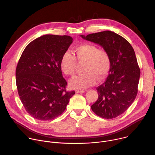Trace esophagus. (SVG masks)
Here are the masks:
<instances>
[{"mask_svg": "<svg viewBox=\"0 0 155 155\" xmlns=\"http://www.w3.org/2000/svg\"><path fill=\"white\" fill-rule=\"evenodd\" d=\"M75 92L77 93H85V91L84 90H76Z\"/></svg>", "mask_w": 155, "mask_h": 155, "instance_id": "esophagus-1", "label": "esophagus"}]
</instances>
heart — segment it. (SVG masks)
Segmentation results:
<instances>
[{
    "instance_id": "b5f03b06",
    "label": "heart",
    "mask_w": 155,
    "mask_h": 155,
    "mask_svg": "<svg viewBox=\"0 0 155 155\" xmlns=\"http://www.w3.org/2000/svg\"><path fill=\"white\" fill-rule=\"evenodd\" d=\"M75 56L65 52L61 59L62 72L67 75L75 74L77 62H85L84 74L77 75L69 80L70 87L83 90L94 85L97 80H102L107 75L111 66L110 56L104 49H100L92 44H83L74 49Z\"/></svg>"
}]
</instances>
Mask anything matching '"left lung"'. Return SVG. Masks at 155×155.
<instances>
[{"mask_svg":"<svg viewBox=\"0 0 155 155\" xmlns=\"http://www.w3.org/2000/svg\"><path fill=\"white\" fill-rule=\"evenodd\" d=\"M80 36L99 45L110 56L109 75L96 88L98 99L91 109L104 119L115 118L130 106L137 94L140 70L134 50L125 38L110 31Z\"/></svg>","mask_w":155,"mask_h":155,"instance_id":"8db88e82","label":"left lung"}]
</instances>
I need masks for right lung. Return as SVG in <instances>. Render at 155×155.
<instances>
[{
	"instance_id": "1",
	"label": "right lung",
	"mask_w": 155,
	"mask_h": 155,
	"mask_svg": "<svg viewBox=\"0 0 155 155\" xmlns=\"http://www.w3.org/2000/svg\"><path fill=\"white\" fill-rule=\"evenodd\" d=\"M69 36L46 35L31 41L23 51L16 68V84L26 112L39 120L62 114L74 91H67L60 62L72 43Z\"/></svg>"
}]
</instances>
